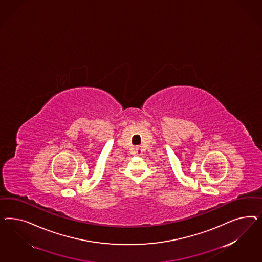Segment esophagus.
I'll use <instances>...</instances> for the list:
<instances>
[{
	"label": "esophagus",
	"mask_w": 262,
	"mask_h": 262,
	"mask_svg": "<svg viewBox=\"0 0 262 262\" xmlns=\"http://www.w3.org/2000/svg\"><path fill=\"white\" fill-rule=\"evenodd\" d=\"M137 150H140V149H139V148H138V149H137Z\"/></svg>",
	"instance_id": "esophagus-1"
}]
</instances>
